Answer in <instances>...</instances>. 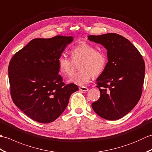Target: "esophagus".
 I'll return each instance as SVG.
<instances>
[{
  "label": "esophagus",
  "instance_id": "obj_1",
  "mask_svg": "<svg viewBox=\"0 0 152 152\" xmlns=\"http://www.w3.org/2000/svg\"><path fill=\"white\" fill-rule=\"evenodd\" d=\"M79 89L80 91H88L89 90L88 88H86V87H84V86H80L79 88Z\"/></svg>",
  "mask_w": 152,
  "mask_h": 152
}]
</instances>
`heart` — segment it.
<instances>
[{
	"label": "heart",
	"instance_id": "heart-1",
	"mask_svg": "<svg viewBox=\"0 0 152 152\" xmlns=\"http://www.w3.org/2000/svg\"><path fill=\"white\" fill-rule=\"evenodd\" d=\"M72 59L74 61H81L79 74L72 76L69 82L78 86H85L93 78V76L100 75L106 66L107 57L104 51L96 50V48L88 42H82L74 47L70 51ZM59 70L63 76H69L72 72V61L64 56L57 59Z\"/></svg>",
	"mask_w": 152,
	"mask_h": 152
}]
</instances>
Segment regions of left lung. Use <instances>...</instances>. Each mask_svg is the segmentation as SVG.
<instances>
[{"instance_id": "obj_1", "label": "left lung", "mask_w": 152, "mask_h": 152, "mask_svg": "<svg viewBox=\"0 0 152 152\" xmlns=\"http://www.w3.org/2000/svg\"><path fill=\"white\" fill-rule=\"evenodd\" d=\"M88 37L107 50L108 61L96 80L101 96L92 103V108L105 119H120L131 112L140 99L145 76L142 56L129 40L119 34Z\"/></svg>"}]
</instances>
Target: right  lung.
<instances>
[{"mask_svg":"<svg viewBox=\"0 0 152 152\" xmlns=\"http://www.w3.org/2000/svg\"><path fill=\"white\" fill-rule=\"evenodd\" d=\"M72 37L34 38L12 57L8 66L13 102L27 116L43 124L56 120L64 111L74 83L66 85L59 74L57 59Z\"/></svg>","mask_w":152,"mask_h":152,"instance_id":"add662e5","label":"right lung"}]
</instances>
